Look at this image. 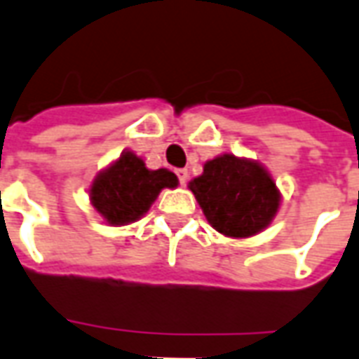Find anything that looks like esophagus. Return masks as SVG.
<instances>
[{
	"instance_id": "esophagus-1",
	"label": "esophagus",
	"mask_w": 359,
	"mask_h": 359,
	"mask_svg": "<svg viewBox=\"0 0 359 359\" xmlns=\"http://www.w3.org/2000/svg\"><path fill=\"white\" fill-rule=\"evenodd\" d=\"M177 177H179V182L180 184H187L188 180V169H177Z\"/></svg>"
}]
</instances>
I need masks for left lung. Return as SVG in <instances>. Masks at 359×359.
Returning a JSON list of instances; mask_svg holds the SVG:
<instances>
[{
    "instance_id": "8db88e82",
    "label": "left lung",
    "mask_w": 359,
    "mask_h": 359,
    "mask_svg": "<svg viewBox=\"0 0 359 359\" xmlns=\"http://www.w3.org/2000/svg\"><path fill=\"white\" fill-rule=\"evenodd\" d=\"M190 190L210 225L233 238H248L264 231L280 202L275 182L262 165L231 154L203 165Z\"/></svg>"
}]
</instances>
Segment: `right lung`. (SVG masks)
I'll return each mask as SVG.
<instances>
[{
    "instance_id": "obj_1",
    "label": "right lung",
    "mask_w": 359,
    "mask_h": 359,
    "mask_svg": "<svg viewBox=\"0 0 359 359\" xmlns=\"http://www.w3.org/2000/svg\"><path fill=\"white\" fill-rule=\"evenodd\" d=\"M179 184L177 175L167 169L149 171L140 157L125 151L115 163L92 182L90 200L111 225H128L140 219L163 188Z\"/></svg>"
}]
</instances>
